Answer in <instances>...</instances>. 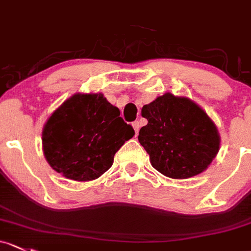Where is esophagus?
<instances>
[{"label": "esophagus", "instance_id": "34e87169", "mask_svg": "<svg viewBox=\"0 0 251 251\" xmlns=\"http://www.w3.org/2000/svg\"><path fill=\"white\" fill-rule=\"evenodd\" d=\"M132 126H133L134 132H136V136H137V134H138L139 128H141V123H139V121H134V123L132 124Z\"/></svg>", "mask_w": 251, "mask_h": 251}]
</instances>
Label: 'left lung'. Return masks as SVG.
I'll return each mask as SVG.
<instances>
[{
  "instance_id": "1",
  "label": "left lung",
  "mask_w": 251,
  "mask_h": 251,
  "mask_svg": "<svg viewBox=\"0 0 251 251\" xmlns=\"http://www.w3.org/2000/svg\"><path fill=\"white\" fill-rule=\"evenodd\" d=\"M148 124L138 141L151 166L163 176L186 179L207 170L220 147V136L207 113L188 97L167 94L143 105Z\"/></svg>"
}]
</instances>
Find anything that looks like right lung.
<instances>
[{"label": "right lung", "mask_w": 251, "mask_h": 251, "mask_svg": "<svg viewBox=\"0 0 251 251\" xmlns=\"http://www.w3.org/2000/svg\"><path fill=\"white\" fill-rule=\"evenodd\" d=\"M134 130L102 94H75L55 110L42 132L44 156L67 179L88 181L113 165Z\"/></svg>", "instance_id": "add662e5"}]
</instances>
